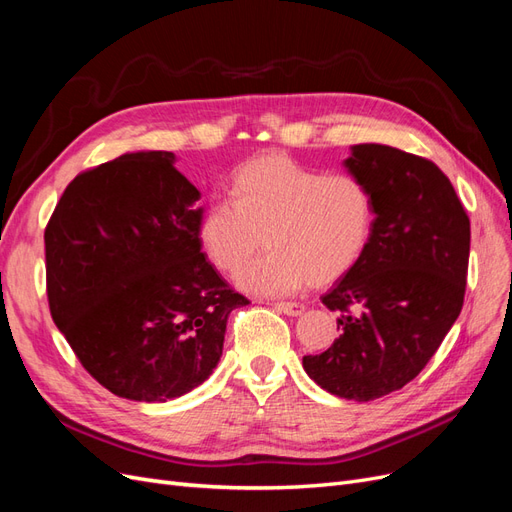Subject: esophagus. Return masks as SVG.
I'll return each mask as SVG.
<instances>
[{"instance_id":"esophagus-1","label":"esophagus","mask_w":512,"mask_h":512,"mask_svg":"<svg viewBox=\"0 0 512 512\" xmlns=\"http://www.w3.org/2000/svg\"><path fill=\"white\" fill-rule=\"evenodd\" d=\"M275 309L277 312H284L286 316H301L305 312V305L284 301V303H275Z\"/></svg>"}]
</instances>
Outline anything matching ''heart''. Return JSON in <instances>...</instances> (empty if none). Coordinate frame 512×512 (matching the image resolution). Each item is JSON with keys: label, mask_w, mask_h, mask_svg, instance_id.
<instances>
[{"label": "heart", "mask_w": 512, "mask_h": 512, "mask_svg": "<svg viewBox=\"0 0 512 512\" xmlns=\"http://www.w3.org/2000/svg\"><path fill=\"white\" fill-rule=\"evenodd\" d=\"M228 190L230 198L203 209L198 241L215 269L237 275L267 235L271 252L239 277L247 292L333 284L359 265L374 232V194L350 173L327 175L269 153L232 170Z\"/></svg>", "instance_id": "b5f03b06"}]
</instances>
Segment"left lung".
I'll return each instance as SVG.
<instances>
[{
    "instance_id": "left-lung-1",
    "label": "left lung",
    "mask_w": 512,
    "mask_h": 512,
    "mask_svg": "<svg viewBox=\"0 0 512 512\" xmlns=\"http://www.w3.org/2000/svg\"><path fill=\"white\" fill-rule=\"evenodd\" d=\"M376 205L363 258L324 294L339 337L303 369L331 395L371 401L414 380L455 324L466 294L470 220L431 160L363 143L344 160Z\"/></svg>"
}]
</instances>
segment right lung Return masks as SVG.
I'll use <instances>...</instances> for the list:
<instances>
[{"label":"right lung","mask_w":512,"mask_h":512,"mask_svg":"<svg viewBox=\"0 0 512 512\" xmlns=\"http://www.w3.org/2000/svg\"><path fill=\"white\" fill-rule=\"evenodd\" d=\"M175 160L136 151L85 170L44 230L57 329L104 389L149 404L203 384L250 303L200 252V192Z\"/></svg>","instance_id":"1"}]
</instances>
